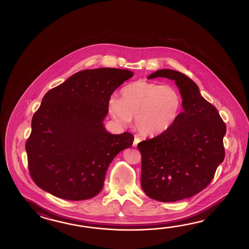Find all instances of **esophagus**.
Wrapping results in <instances>:
<instances>
[{
  "label": "esophagus",
  "mask_w": 249,
  "mask_h": 249,
  "mask_svg": "<svg viewBox=\"0 0 249 249\" xmlns=\"http://www.w3.org/2000/svg\"><path fill=\"white\" fill-rule=\"evenodd\" d=\"M141 142V139L140 138L137 137V136H135L134 138V141H133V144H132V146L133 147H137L138 143Z\"/></svg>",
  "instance_id": "34e87169"
}]
</instances>
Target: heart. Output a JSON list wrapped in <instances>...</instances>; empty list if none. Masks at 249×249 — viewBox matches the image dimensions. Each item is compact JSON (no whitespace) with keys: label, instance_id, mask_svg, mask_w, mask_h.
Wrapping results in <instances>:
<instances>
[{"label":"heart","instance_id":"b5f03b06","mask_svg":"<svg viewBox=\"0 0 249 249\" xmlns=\"http://www.w3.org/2000/svg\"><path fill=\"white\" fill-rule=\"evenodd\" d=\"M180 93L171 85L137 81L123 87L120 99L111 96L107 108L117 123L127 125L135 117V126L145 136L168 130L180 111Z\"/></svg>","mask_w":249,"mask_h":249}]
</instances>
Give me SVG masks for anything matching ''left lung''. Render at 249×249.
I'll list each match as a JSON object with an SVG mask.
<instances>
[{
	"label": "left lung",
	"instance_id": "8db88e82",
	"mask_svg": "<svg viewBox=\"0 0 249 249\" xmlns=\"http://www.w3.org/2000/svg\"><path fill=\"white\" fill-rule=\"evenodd\" d=\"M157 77L175 80L183 111L168 130L138 144L142 154L141 184L150 198L178 201L199 193L211 182L225 157L226 124L187 75L161 69L148 79Z\"/></svg>",
	"mask_w": 249,
	"mask_h": 249
}]
</instances>
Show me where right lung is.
Wrapping results in <instances>:
<instances>
[{"mask_svg":"<svg viewBox=\"0 0 249 249\" xmlns=\"http://www.w3.org/2000/svg\"><path fill=\"white\" fill-rule=\"evenodd\" d=\"M132 75L85 69L43 96L26 143L29 174L39 188L72 201L100 193L112 160L133 142L132 133L110 134L102 123L112 93Z\"/></svg>","mask_w":249,"mask_h":249,"instance_id":"add662e5","label":"right lung"}]
</instances>
